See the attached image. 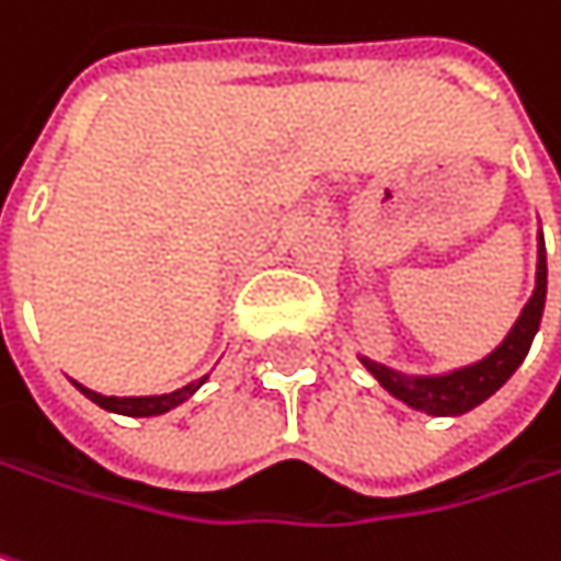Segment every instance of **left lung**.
<instances>
[{"instance_id": "left-lung-1", "label": "left lung", "mask_w": 561, "mask_h": 561, "mask_svg": "<svg viewBox=\"0 0 561 561\" xmlns=\"http://www.w3.org/2000/svg\"><path fill=\"white\" fill-rule=\"evenodd\" d=\"M542 306H546V245H542L540 232L534 297L524 306V312L514 322V329L507 332V339L501 341L489 357H482L479 364L460 367L454 374H444V377H405V374L389 370V367H382L377 360H367V357H360V364L380 380L386 392H392L396 399H402L415 412L437 415V419L462 415V412L482 405L489 396H495L501 386L511 380V374L524 364V357L534 344V335L540 329Z\"/></svg>"}]
</instances>
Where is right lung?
<instances>
[{
  "mask_svg": "<svg viewBox=\"0 0 561 561\" xmlns=\"http://www.w3.org/2000/svg\"><path fill=\"white\" fill-rule=\"evenodd\" d=\"M207 377H201L197 382H187V386H181L175 392H165V396H101L95 389H85V386H79V392L85 396V399H92L95 405L101 409H107V412H117V415H130V419H149V415H162V412H169V409H175L181 405L184 399H191L201 386H204Z\"/></svg>",
  "mask_w": 561,
  "mask_h": 561,
  "instance_id": "right-lung-1",
  "label": "right lung"
}]
</instances>
